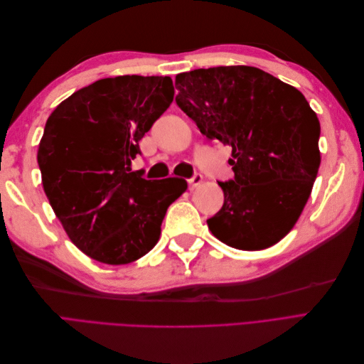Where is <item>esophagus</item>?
Returning a JSON list of instances; mask_svg holds the SVG:
<instances>
[{
	"instance_id": "1",
	"label": "esophagus",
	"mask_w": 364,
	"mask_h": 364,
	"mask_svg": "<svg viewBox=\"0 0 364 364\" xmlns=\"http://www.w3.org/2000/svg\"><path fill=\"white\" fill-rule=\"evenodd\" d=\"M202 182H203L202 174H194L191 179H188V185H190L191 190H194V188H197V186H199V185H202Z\"/></svg>"
}]
</instances>
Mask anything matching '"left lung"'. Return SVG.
I'll return each instance as SVG.
<instances>
[{"instance_id":"1","label":"left lung","mask_w":364,"mask_h":364,"mask_svg":"<svg viewBox=\"0 0 364 364\" xmlns=\"http://www.w3.org/2000/svg\"><path fill=\"white\" fill-rule=\"evenodd\" d=\"M176 103L202 134L232 149L234 181L206 220L213 235L261 250L287 235L311 194L321 165V123L294 86L255 67H215L176 75Z\"/></svg>"}]
</instances>
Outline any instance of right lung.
Returning <instances> with one entry per match:
<instances>
[{"instance_id": "add662e5", "label": "right lung", "mask_w": 364, "mask_h": 364, "mask_svg": "<svg viewBox=\"0 0 364 364\" xmlns=\"http://www.w3.org/2000/svg\"><path fill=\"white\" fill-rule=\"evenodd\" d=\"M173 97L167 75L109 77L75 91L47 119L38 149L43 191L70 240L98 262L144 257L188 188L185 179L147 181L130 168Z\"/></svg>"}]
</instances>
